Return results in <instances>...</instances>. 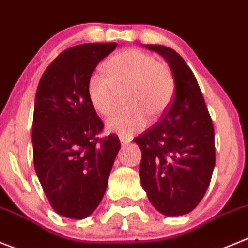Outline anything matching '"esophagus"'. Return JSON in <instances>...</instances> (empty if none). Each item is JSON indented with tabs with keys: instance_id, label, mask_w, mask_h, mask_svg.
Returning a JSON list of instances; mask_svg holds the SVG:
<instances>
[{
	"instance_id": "34e87169",
	"label": "esophagus",
	"mask_w": 248,
	"mask_h": 248,
	"mask_svg": "<svg viewBox=\"0 0 248 248\" xmlns=\"http://www.w3.org/2000/svg\"><path fill=\"white\" fill-rule=\"evenodd\" d=\"M120 142H121L122 146H128V143L131 142V140L129 138H124V137H120Z\"/></svg>"
}]
</instances>
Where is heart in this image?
<instances>
[{
	"instance_id": "obj_1",
	"label": "heart",
	"mask_w": 248,
	"mask_h": 248,
	"mask_svg": "<svg viewBox=\"0 0 248 248\" xmlns=\"http://www.w3.org/2000/svg\"><path fill=\"white\" fill-rule=\"evenodd\" d=\"M105 70L108 77L93 71L88 79L86 93L93 108L102 116L111 115L115 110V89L124 86V104L129 105L108 120L106 128L110 132L129 137L146 127V112L157 117L170 104L173 75L168 66L158 63L153 55L136 49L124 50L106 62Z\"/></svg>"
}]
</instances>
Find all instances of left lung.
<instances>
[{"label": "left lung", "mask_w": 248, "mask_h": 248, "mask_svg": "<svg viewBox=\"0 0 248 248\" xmlns=\"http://www.w3.org/2000/svg\"><path fill=\"white\" fill-rule=\"evenodd\" d=\"M146 48L167 60L175 95L162 120L133 140L142 151L140 184L163 215H185L198 206L210 184L215 167L213 121L185 60L168 46Z\"/></svg>", "instance_id": "1"}]
</instances>
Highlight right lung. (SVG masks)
<instances>
[{"label":"right lung","instance_id":"1","mask_svg":"<svg viewBox=\"0 0 248 248\" xmlns=\"http://www.w3.org/2000/svg\"><path fill=\"white\" fill-rule=\"evenodd\" d=\"M116 43L71 46L46 68L38 84L32 143L35 173L52 207L69 218L88 217L101 202L119 137L99 138L101 119L86 93L88 79Z\"/></svg>","mask_w":248,"mask_h":248}]
</instances>
